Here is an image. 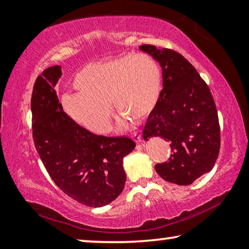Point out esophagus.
<instances>
[{
    "label": "esophagus",
    "mask_w": 249,
    "mask_h": 249,
    "mask_svg": "<svg viewBox=\"0 0 249 249\" xmlns=\"http://www.w3.org/2000/svg\"><path fill=\"white\" fill-rule=\"evenodd\" d=\"M132 139L134 140V142H135V143H140V142H142V135H140V134H134V135L132 136Z\"/></svg>",
    "instance_id": "esophagus-1"
}]
</instances>
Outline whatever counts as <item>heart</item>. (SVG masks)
Listing matches in <instances>:
<instances>
[{
  "instance_id": "b5f03b06",
  "label": "heart",
  "mask_w": 249,
  "mask_h": 249,
  "mask_svg": "<svg viewBox=\"0 0 249 249\" xmlns=\"http://www.w3.org/2000/svg\"><path fill=\"white\" fill-rule=\"evenodd\" d=\"M73 88L77 93L62 100L65 113L82 127L105 134L112 126L109 104L136 123L151 115L163 89V75L148 55L124 54L86 65L75 75Z\"/></svg>"
}]
</instances>
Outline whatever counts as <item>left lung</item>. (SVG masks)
<instances>
[{"label":"left lung","instance_id":"obj_1","mask_svg":"<svg viewBox=\"0 0 249 249\" xmlns=\"http://www.w3.org/2000/svg\"><path fill=\"white\" fill-rule=\"evenodd\" d=\"M160 63L163 89L156 108L148 116L143 139L159 136L173 151L168 161L156 164L161 178L189 185L212 171L218 157L220 129L212 93L194 66L173 50L140 46Z\"/></svg>","mask_w":249,"mask_h":249}]
</instances>
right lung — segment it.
<instances>
[{
    "instance_id": "obj_1",
    "label": "right lung",
    "mask_w": 249,
    "mask_h": 249,
    "mask_svg": "<svg viewBox=\"0 0 249 249\" xmlns=\"http://www.w3.org/2000/svg\"><path fill=\"white\" fill-rule=\"evenodd\" d=\"M61 76V66L54 65L35 81L31 100L35 147L62 192L86 206H105L123 192V160L135 143L126 136L95 135L71 120L55 90Z\"/></svg>"
}]
</instances>
